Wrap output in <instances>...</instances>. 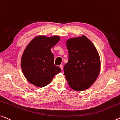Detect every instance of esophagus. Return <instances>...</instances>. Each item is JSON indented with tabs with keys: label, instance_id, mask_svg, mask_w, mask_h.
Listing matches in <instances>:
<instances>
[{
	"label": "esophagus",
	"instance_id": "34e87169",
	"mask_svg": "<svg viewBox=\"0 0 120 120\" xmlns=\"http://www.w3.org/2000/svg\"><path fill=\"white\" fill-rule=\"evenodd\" d=\"M59 67H60V68L61 69V70H62V69H63V66H62V65H60L59 66Z\"/></svg>",
	"mask_w": 120,
	"mask_h": 120
}]
</instances>
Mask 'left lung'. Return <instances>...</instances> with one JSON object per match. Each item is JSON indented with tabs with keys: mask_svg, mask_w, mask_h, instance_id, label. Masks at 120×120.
<instances>
[{
	"mask_svg": "<svg viewBox=\"0 0 120 120\" xmlns=\"http://www.w3.org/2000/svg\"><path fill=\"white\" fill-rule=\"evenodd\" d=\"M68 61L64 67V75L70 86L75 91L90 87L98 76L101 61L96 47L85 36L66 42Z\"/></svg>",
	"mask_w": 120,
	"mask_h": 120,
	"instance_id": "8db88e82",
	"label": "left lung"
}]
</instances>
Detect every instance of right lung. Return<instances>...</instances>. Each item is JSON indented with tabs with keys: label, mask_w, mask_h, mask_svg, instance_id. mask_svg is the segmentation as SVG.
I'll return each mask as SVG.
<instances>
[{
	"label": "right lung",
	"mask_w": 120,
	"mask_h": 120,
	"mask_svg": "<svg viewBox=\"0 0 120 120\" xmlns=\"http://www.w3.org/2000/svg\"><path fill=\"white\" fill-rule=\"evenodd\" d=\"M60 40L58 36L35 38L25 49L21 59L23 73L30 83L42 87L50 83L55 75L61 72L54 64L50 49Z\"/></svg>",
	"instance_id": "add662e5"
}]
</instances>
